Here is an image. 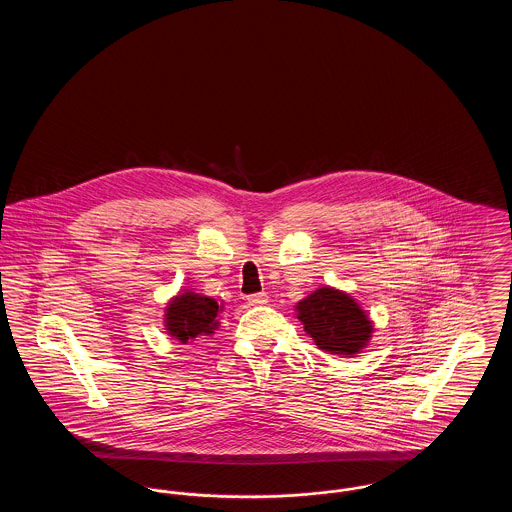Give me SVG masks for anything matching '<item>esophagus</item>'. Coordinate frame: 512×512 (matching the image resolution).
<instances>
[{
  "instance_id": "obj_1",
  "label": "esophagus",
  "mask_w": 512,
  "mask_h": 512,
  "mask_svg": "<svg viewBox=\"0 0 512 512\" xmlns=\"http://www.w3.org/2000/svg\"><path fill=\"white\" fill-rule=\"evenodd\" d=\"M247 303L255 305V307H263L268 303V295L265 292L251 293V295H247Z\"/></svg>"
}]
</instances>
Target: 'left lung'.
<instances>
[{"label":"left lung","mask_w":512,"mask_h":512,"mask_svg":"<svg viewBox=\"0 0 512 512\" xmlns=\"http://www.w3.org/2000/svg\"><path fill=\"white\" fill-rule=\"evenodd\" d=\"M297 318L318 347L334 355L359 353L372 334V322L363 309L334 288H318L299 301Z\"/></svg>","instance_id":"obj_1"}]
</instances>
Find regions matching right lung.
Masks as SVG:
<instances>
[{
    "label": "right lung",
    "instance_id": "obj_1",
    "mask_svg": "<svg viewBox=\"0 0 512 512\" xmlns=\"http://www.w3.org/2000/svg\"><path fill=\"white\" fill-rule=\"evenodd\" d=\"M219 311V303L207 295L182 293L167 307V330L172 338L188 343L199 334H211L215 330Z\"/></svg>",
    "mask_w": 512,
    "mask_h": 512
}]
</instances>
